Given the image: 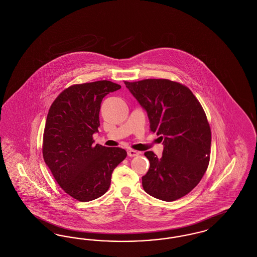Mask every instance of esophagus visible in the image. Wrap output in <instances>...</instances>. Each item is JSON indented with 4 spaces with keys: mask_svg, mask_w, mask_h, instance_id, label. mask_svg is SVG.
<instances>
[{
    "mask_svg": "<svg viewBox=\"0 0 257 257\" xmlns=\"http://www.w3.org/2000/svg\"><path fill=\"white\" fill-rule=\"evenodd\" d=\"M127 154H128V156L129 157H135V156H138V155H140L141 154V152H139V151H136L134 149H128V151H127Z\"/></svg>",
    "mask_w": 257,
    "mask_h": 257,
    "instance_id": "obj_1",
    "label": "esophagus"
}]
</instances>
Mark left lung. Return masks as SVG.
I'll return each instance as SVG.
<instances>
[{"mask_svg":"<svg viewBox=\"0 0 257 257\" xmlns=\"http://www.w3.org/2000/svg\"><path fill=\"white\" fill-rule=\"evenodd\" d=\"M124 84L147 110L150 131L164 145L161 158L145 153L150 168L142 178L144 190L164 201L186 196L199 183L210 160L211 130L200 103L187 86L167 79Z\"/></svg>","mask_w":257,"mask_h":257,"instance_id":"8db88e82","label":"left lung"}]
</instances>
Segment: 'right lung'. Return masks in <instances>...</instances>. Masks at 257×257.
<instances>
[{
  "label": "right lung",
  "mask_w": 257,
  "mask_h": 257,
  "mask_svg": "<svg viewBox=\"0 0 257 257\" xmlns=\"http://www.w3.org/2000/svg\"><path fill=\"white\" fill-rule=\"evenodd\" d=\"M121 86L110 81L74 85L50 107L43 134V158L61 189L86 202L103 196L111 173L126 158L119 147L93 146L103 98Z\"/></svg>",
  "instance_id": "obj_1"
}]
</instances>
